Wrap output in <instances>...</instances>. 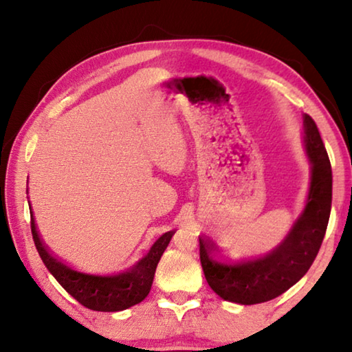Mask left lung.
<instances>
[{"label":"left lung","instance_id":"left-lung-1","mask_svg":"<svg viewBox=\"0 0 352 352\" xmlns=\"http://www.w3.org/2000/svg\"><path fill=\"white\" fill-rule=\"evenodd\" d=\"M305 147L312 164L307 204L279 245L262 254L230 259L199 237L205 278L223 300L245 306L270 301L300 281L317 258L329 222L332 170L317 124L309 115H305Z\"/></svg>","mask_w":352,"mask_h":352}]
</instances>
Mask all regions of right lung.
<instances>
[{
  "label": "right lung",
  "instance_id": "obj_1",
  "mask_svg": "<svg viewBox=\"0 0 352 352\" xmlns=\"http://www.w3.org/2000/svg\"><path fill=\"white\" fill-rule=\"evenodd\" d=\"M31 231L40 258L51 275L82 306L98 312L124 311L144 300L151 292L160 258L169 245L172 234L175 233V231L164 233L153 243L151 252L129 269L96 275V273H83L71 269L69 265L63 264L60 259L54 258L47 252L37 233L34 216H31Z\"/></svg>",
  "mask_w": 352,
  "mask_h": 352
}]
</instances>
